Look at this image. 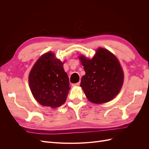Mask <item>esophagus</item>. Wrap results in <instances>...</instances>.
<instances>
[{"label":"esophagus","mask_w":149,"mask_h":149,"mask_svg":"<svg viewBox=\"0 0 149 149\" xmlns=\"http://www.w3.org/2000/svg\"><path fill=\"white\" fill-rule=\"evenodd\" d=\"M80 84V82H78V83H74V84H72V86H78Z\"/></svg>","instance_id":"obj_1"}]
</instances>
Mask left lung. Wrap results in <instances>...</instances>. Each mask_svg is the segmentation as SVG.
<instances>
[{"label":"left lung","mask_w":149,"mask_h":149,"mask_svg":"<svg viewBox=\"0 0 149 149\" xmlns=\"http://www.w3.org/2000/svg\"><path fill=\"white\" fill-rule=\"evenodd\" d=\"M85 75L81 81L88 100L102 104L111 101L118 94L124 81V74L117 58L104 48H98L91 60L79 56Z\"/></svg>","instance_id":"obj_1"}]
</instances>
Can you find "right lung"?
Here are the masks:
<instances>
[{
	"label": "right lung",
	"instance_id": "add662e5",
	"mask_svg": "<svg viewBox=\"0 0 149 149\" xmlns=\"http://www.w3.org/2000/svg\"><path fill=\"white\" fill-rule=\"evenodd\" d=\"M29 81L31 93L41 105L55 108L65 102L70 90L69 78L63 63L56 59L53 53H45L39 58Z\"/></svg>",
	"mask_w": 149,
	"mask_h": 149
}]
</instances>
